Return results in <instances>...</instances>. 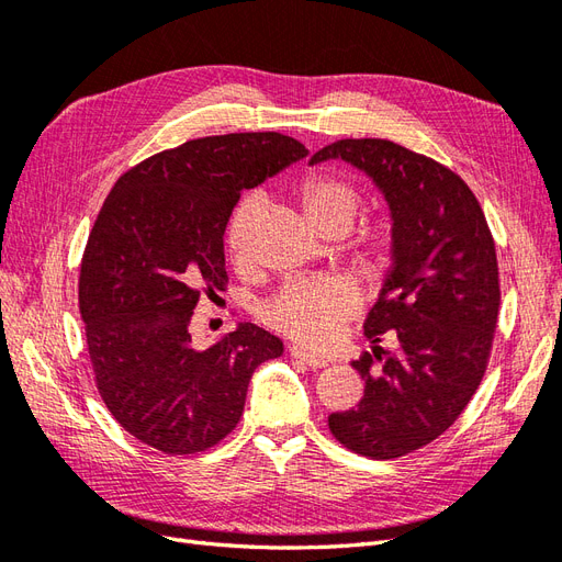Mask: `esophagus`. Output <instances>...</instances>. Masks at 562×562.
Returning a JSON list of instances; mask_svg holds the SVG:
<instances>
[{
    "label": "esophagus",
    "mask_w": 562,
    "mask_h": 562,
    "mask_svg": "<svg viewBox=\"0 0 562 562\" xmlns=\"http://www.w3.org/2000/svg\"><path fill=\"white\" fill-rule=\"evenodd\" d=\"M291 356L295 361H302V363H307L310 368H326L328 366V361L326 359H318V356H312L310 351H304L302 347H291Z\"/></svg>",
    "instance_id": "esophagus-1"
}]
</instances>
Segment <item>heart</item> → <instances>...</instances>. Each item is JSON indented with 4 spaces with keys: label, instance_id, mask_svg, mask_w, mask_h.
I'll return each mask as SVG.
<instances>
[{
    "label": "heart",
    "instance_id": "b5f03b06",
    "mask_svg": "<svg viewBox=\"0 0 562 562\" xmlns=\"http://www.w3.org/2000/svg\"><path fill=\"white\" fill-rule=\"evenodd\" d=\"M300 199L304 213L316 232L330 225H351L359 209V194L345 180L330 176H312L302 182ZM262 201L258 194L246 196L236 209L229 232L227 246L236 260L248 252L250 232L258 223ZM391 250L389 229L382 225L370 234L368 246L361 255V267L368 277L382 274ZM359 310V293L353 285L337 279H293L271 297L262 316L267 326L283 333L285 337L310 349H326L335 342L337 330L342 323Z\"/></svg>",
    "mask_w": 562,
    "mask_h": 562
}]
</instances>
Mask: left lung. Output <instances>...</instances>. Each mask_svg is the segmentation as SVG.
<instances>
[{
	"instance_id": "obj_1",
	"label": "left lung",
	"mask_w": 562,
	"mask_h": 562,
	"mask_svg": "<svg viewBox=\"0 0 562 562\" xmlns=\"http://www.w3.org/2000/svg\"><path fill=\"white\" fill-rule=\"evenodd\" d=\"M342 159L382 192L391 217V267L366 318L359 405L333 413L345 448L372 459L431 443L479 389L499 312V269L481 203L450 168L391 140H337L310 166ZM400 342L384 352L383 333Z\"/></svg>"
}]
</instances>
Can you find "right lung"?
<instances>
[{
  "mask_svg": "<svg viewBox=\"0 0 562 562\" xmlns=\"http://www.w3.org/2000/svg\"><path fill=\"white\" fill-rule=\"evenodd\" d=\"M310 151L281 133H229L159 151L112 187L89 234L79 312L100 396L140 443L166 454L217 446L241 419L255 368L283 342L255 323L199 349L201 293L227 281L225 227L252 190Z\"/></svg>",
  "mask_w": 562,
  "mask_h": 562,
  "instance_id": "right-lung-1",
  "label": "right lung"
}]
</instances>
